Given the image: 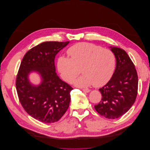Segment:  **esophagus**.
Masks as SVG:
<instances>
[{
    "label": "esophagus",
    "mask_w": 150,
    "mask_h": 150,
    "mask_svg": "<svg viewBox=\"0 0 150 150\" xmlns=\"http://www.w3.org/2000/svg\"><path fill=\"white\" fill-rule=\"evenodd\" d=\"M83 91L84 93H89L90 92V89H83Z\"/></svg>",
    "instance_id": "obj_1"
}]
</instances>
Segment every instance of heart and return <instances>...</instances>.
I'll use <instances>...</instances> for the list:
<instances>
[{
    "mask_svg": "<svg viewBox=\"0 0 150 150\" xmlns=\"http://www.w3.org/2000/svg\"><path fill=\"white\" fill-rule=\"evenodd\" d=\"M70 57L60 56L57 69L66 82L71 83L81 72L83 75L77 79L74 84L78 87H95L106 84L112 77L116 66V57L111 50L97 45L81 42L67 50Z\"/></svg>",
    "mask_w": 150,
    "mask_h": 150,
    "instance_id": "heart-1",
    "label": "heart"
}]
</instances>
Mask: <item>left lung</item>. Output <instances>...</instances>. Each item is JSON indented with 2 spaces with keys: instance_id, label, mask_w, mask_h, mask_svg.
<instances>
[{
  "instance_id": "1",
  "label": "left lung",
  "mask_w": 150,
  "mask_h": 150,
  "mask_svg": "<svg viewBox=\"0 0 150 150\" xmlns=\"http://www.w3.org/2000/svg\"><path fill=\"white\" fill-rule=\"evenodd\" d=\"M110 48L116 57V69L109 82L99 89L102 99L94 108L106 118L116 119L133 105L137 96L138 79L133 62L125 50Z\"/></svg>"
}]
</instances>
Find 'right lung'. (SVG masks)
<instances>
[{"instance_id":"right-lung-1","label":"right lung","mask_w":150,"mask_h":150,"mask_svg":"<svg viewBox=\"0 0 150 150\" xmlns=\"http://www.w3.org/2000/svg\"><path fill=\"white\" fill-rule=\"evenodd\" d=\"M69 41L44 42L30 49L21 63L16 79V89L22 107L34 119L44 123L59 120L69 108L71 86L62 81L56 72V54ZM42 77L38 86L28 79L31 71Z\"/></svg>"}]
</instances>
